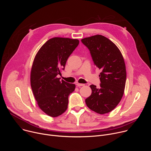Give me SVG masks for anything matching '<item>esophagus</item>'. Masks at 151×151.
Returning a JSON list of instances; mask_svg holds the SVG:
<instances>
[{"mask_svg": "<svg viewBox=\"0 0 151 151\" xmlns=\"http://www.w3.org/2000/svg\"><path fill=\"white\" fill-rule=\"evenodd\" d=\"M76 85H77L78 87H82V86L84 85L83 83H78Z\"/></svg>", "mask_w": 151, "mask_h": 151, "instance_id": "esophagus-1", "label": "esophagus"}]
</instances>
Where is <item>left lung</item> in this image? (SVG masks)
<instances>
[{"mask_svg": "<svg viewBox=\"0 0 151 151\" xmlns=\"http://www.w3.org/2000/svg\"><path fill=\"white\" fill-rule=\"evenodd\" d=\"M81 42L89 50L94 65L101 70L100 87L90 85L92 93L85 99L86 104L98 114L109 113L124 94L127 76L124 58L115 44L102 35L85 37Z\"/></svg>", "mask_w": 151, "mask_h": 151, "instance_id": "1", "label": "left lung"}]
</instances>
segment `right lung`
I'll use <instances>...</instances> for the list:
<instances>
[{
  "label": "right lung",
  "mask_w": 151,
  "mask_h": 151,
  "mask_svg": "<svg viewBox=\"0 0 151 151\" xmlns=\"http://www.w3.org/2000/svg\"><path fill=\"white\" fill-rule=\"evenodd\" d=\"M79 42L70 38H51L35 57L30 74L32 90L40 109L50 116L57 117L66 111L69 96L75 90V84L60 81L57 76L64 69Z\"/></svg>",
  "instance_id": "obj_1"
}]
</instances>
